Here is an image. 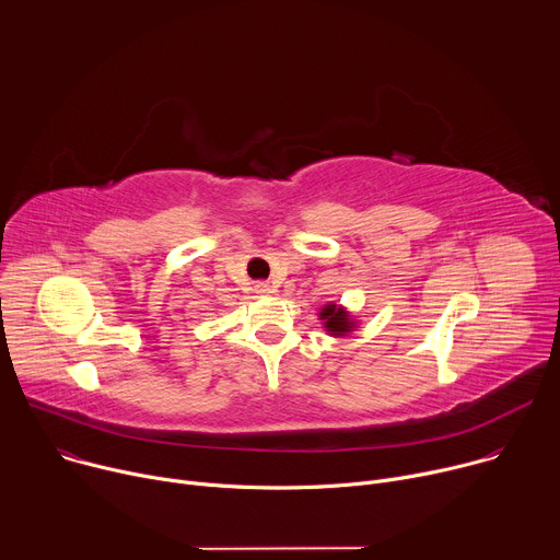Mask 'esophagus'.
<instances>
[{
	"mask_svg": "<svg viewBox=\"0 0 560 560\" xmlns=\"http://www.w3.org/2000/svg\"><path fill=\"white\" fill-rule=\"evenodd\" d=\"M255 292H257V294H270V292H272V285H270L268 281H257V283H255Z\"/></svg>",
	"mask_w": 560,
	"mask_h": 560,
	"instance_id": "1",
	"label": "esophagus"
}]
</instances>
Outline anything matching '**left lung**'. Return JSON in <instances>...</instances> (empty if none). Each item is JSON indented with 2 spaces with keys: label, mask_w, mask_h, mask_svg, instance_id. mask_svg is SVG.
Here are the masks:
<instances>
[{
  "label": "left lung",
  "mask_w": 560,
  "mask_h": 560,
  "mask_svg": "<svg viewBox=\"0 0 560 560\" xmlns=\"http://www.w3.org/2000/svg\"><path fill=\"white\" fill-rule=\"evenodd\" d=\"M322 318H324V326L328 328L330 335L335 337H343L346 332L352 330V322H350V314L339 307L337 303H330L322 310Z\"/></svg>",
  "instance_id": "obj_1"
}]
</instances>
